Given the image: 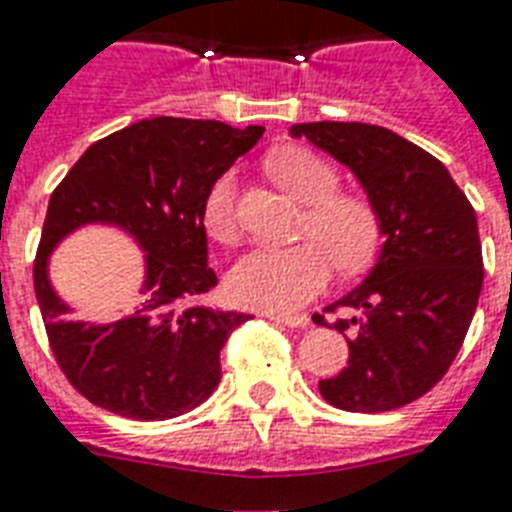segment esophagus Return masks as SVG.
I'll return each instance as SVG.
<instances>
[{
  "label": "esophagus",
  "mask_w": 512,
  "mask_h": 512,
  "mask_svg": "<svg viewBox=\"0 0 512 512\" xmlns=\"http://www.w3.org/2000/svg\"><path fill=\"white\" fill-rule=\"evenodd\" d=\"M269 320H275L277 325L285 327H306L309 325V317L306 314H296V317H285V314H267Z\"/></svg>",
  "instance_id": "obj_1"
}]
</instances>
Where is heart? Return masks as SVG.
<instances>
[{
	"label": "heart",
	"instance_id": "b5f03b06",
	"mask_svg": "<svg viewBox=\"0 0 512 512\" xmlns=\"http://www.w3.org/2000/svg\"><path fill=\"white\" fill-rule=\"evenodd\" d=\"M269 174L282 190L309 206L304 235L322 237L288 248L261 245L243 253L227 272L232 304L269 314H293L309 304L333 275V259L343 272L365 269L380 245L378 211L359 195H335L338 171L306 147H280L269 155ZM203 230L216 243H235V177L224 174L203 203Z\"/></svg>",
	"mask_w": 512,
	"mask_h": 512
}]
</instances>
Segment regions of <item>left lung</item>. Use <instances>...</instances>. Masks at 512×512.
<instances>
[{
    "mask_svg": "<svg viewBox=\"0 0 512 512\" xmlns=\"http://www.w3.org/2000/svg\"><path fill=\"white\" fill-rule=\"evenodd\" d=\"M290 137L320 147L357 177L378 211V261L327 309L349 333V365L320 380L322 399L346 412L415 402L463 346L484 282L476 211L447 166L391 129L359 121L293 124ZM314 322L327 325L325 317Z\"/></svg>",
    "mask_w": 512,
    "mask_h": 512,
    "instance_id": "1",
    "label": "left lung"
}]
</instances>
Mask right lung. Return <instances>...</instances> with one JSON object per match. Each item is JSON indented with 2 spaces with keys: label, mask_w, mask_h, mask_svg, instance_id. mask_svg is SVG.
I'll list each match as a JSON object with an SVG mask.
<instances>
[{
  "label": "right lung",
  "mask_w": 512,
  "mask_h": 512,
  "mask_svg": "<svg viewBox=\"0 0 512 512\" xmlns=\"http://www.w3.org/2000/svg\"><path fill=\"white\" fill-rule=\"evenodd\" d=\"M261 126L150 118L84 150L52 192L34 264L49 346L73 388L132 420L195 410L222 380L219 351L248 314L200 304L216 285L208 267L203 203L214 182L251 150ZM116 226L143 251L141 298L116 323L70 320L48 280V259L73 231Z\"/></svg>",
  "instance_id": "obj_1"
}]
</instances>
